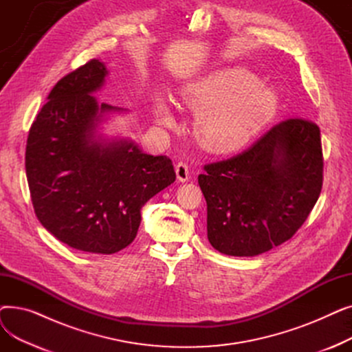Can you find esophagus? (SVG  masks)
Here are the masks:
<instances>
[{
  "label": "esophagus",
  "mask_w": 352,
  "mask_h": 352,
  "mask_svg": "<svg viewBox=\"0 0 352 352\" xmlns=\"http://www.w3.org/2000/svg\"><path fill=\"white\" fill-rule=\"evenodd\" d=\"M175 174H177L178 181H181V182L188 181V178H190L188 164L184 162V161H179V162L175 165Z\"/></svg>",
  "instance_id": "obj_1"
}]
</instances>
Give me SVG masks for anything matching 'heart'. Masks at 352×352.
Listing matches in <instances>:
<instances>
[{
  "mask_svg": "<svg viewBox=\"0 0 352 352\" xmlns=\"http://www.w3.org/2000/svg\"><path fill=\"white\" fill-rule=\"evenodd\" d=\"M187 105L199 111L194 131L199 144L218 154L244 146L274 116L278 97L275 91L258 84V77L245 68L212 71L187 85L182 92ZM158 120L171 125L168 107L158 105Z\"/></svg>",
  "mask_w": 352,
  "mask_h": 352,
  "instance_id": "b5f03b06",
  "label": "heart"
}]
</instances>
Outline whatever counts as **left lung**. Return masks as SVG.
<instances>
[{"label": "left lung", "instance_id": "left-lung-1", "mask_svg": "<svg viewBox=\"0 0 352 352\" xmlns=\"http://www.w3.org/2000/svg\"><path fill=\"white\" fill-rule=\"evenodd\" d=\"M320 126L287 118L248 150L204 165L208 241L219 252L254 256L288 241L321 194Z\"/></svg>", "mask_w": 352, "mask_h": 352}]
</instances>
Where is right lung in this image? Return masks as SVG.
Instances as JSON below:
<instances>
[{
    "mask_svg": "<svg viewBox=\"0 0 352 352\" xmlns=\"http://www.w3.org/2000/svg\"><path fill=\"white\" fill-rule=\"evenodd\" d=\"M107 68L89 60L63 77L32 122L25 173L36 218L71 248L114 254L137 236L145 202L175 181L166 155L128 141L96 140L101 114L120 108L91 96Z\"/></svg>",
    "mask_w": 352,
    "mask_h": 352,
    "instance_id": "add662e5",
    "label": "right lung"
}]
</instances>
